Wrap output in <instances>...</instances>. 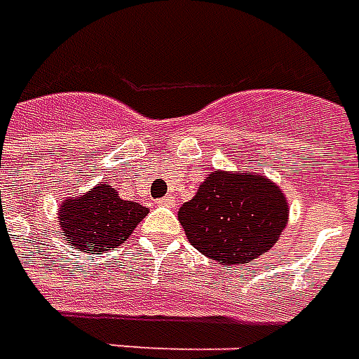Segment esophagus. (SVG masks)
Instances as JSON below:
<instances>
[{"label":"esophagus","mask_w":359,"mask_h":359,"mask_svg":"<svg viewBox=\"0 0 359 359\" xmlns=\"http://www.w3.org/2000/svg\"><path fill=\"white\" fill-rule=\"evenodd\" d=\"M159 203H161V205H167V208H172V205H175V200H172L171 196H165V198L159 200Z\"/></svg>","instance_id":"34e87169"}]
</instances>
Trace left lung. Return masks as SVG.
<instances>
[{
    "label": "left lung",
    "mask_w": 359,
    "mask_h": 359,
    "mask_svg": "<svg viewBox=\"0 0 359 359\" xmlns=\"http://www.w3.org/2000/svg\"><path fill=\"white\" fill-rule=\"evenodd\" d=\"M179 221L200 254L221 265L250 264L277 244L288 223V202L264 175L213 171L182 203Z\"/></svg>",
    "instance_id": "1"
}]
</instances>
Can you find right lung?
I'll return each instance as SVG.
<instances>
[{"label":"right lung","instance_id":"obj_1","mask_svg":"<svg viewBox=\"0 0 359 359\" xmlns=\"http://www.w3.org/2000/svg\"><path fill=\"white\" fill-rule=\"evenodd\" d=\"M148 215V208L123 200L109 184H97L59 205L63 236L79 252L95 254L117 248Z\"/></svg>","mask_w":359,"mask_h":359}]
</instances>
